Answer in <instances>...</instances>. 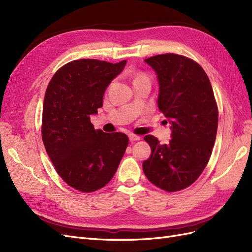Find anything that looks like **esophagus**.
I'll use <instances>...</instances> for the list:
<instances>
[{
  "mask_svg": "<svg viewBox=\"0 0 252 252\" xmlns=\"http://www.w3.org/2000/svg\"><path fill=\"white\" fill-rule=\"evenodd\" d=\"M129 140H130L131 142L140 141V140H141V136H139V135H136V134H133V133H131V134H129Z\"/></svg>",
  "mask_w": 252,
  "mask_h": 252,
  "instance_id": "obj_1",
  "label": "esophagus"
}]
</instances>
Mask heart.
Instances as JSON below:
<instances>
[{"label":"heart","instance_id":"obj_1","mask_svg":"<svg viewBox=\"0 0 252 252\" xmlns=\"http://www.w3.org/2000/svg\"><path fill=\"white\" fill-rule=\"evenodd\" d=\"M142 75H143V74H140V75H139V77H142Z\"/></svg>","mask_w":252,"mask_h":252}]
</instances>
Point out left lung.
<instances>
[{"instance_id": "1", "label": "left lung", "mask_w": 252, "mask_h": 252, "mask_svg": "<svg viewBox=\"0 0 252 252\" xmlns=\"http://www.w3.org/2000/svg\"><path fill=\"white\" fill-rule=\"evenodd\" d=\"M157 72L158 109L171 123V140L161 145L144 138L151 156L143 163L146 178L165 191L189 187L207 166L216 142L219 110L210 81L195 61L164 53L145 60Z\"/></svg>"}]
</instances>
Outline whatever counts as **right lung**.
Instances as JSON below:
<instances>
[{
  "mask_svg": "<svg viewBox=\"0 0 252 252\" xmlns=\"http://www.w3.org/2000/svg\"><path fill=\"white\" fill-rule=\"evenodd\" d=\"M126 60L112 64L94 59L74 60L53 74L45 93L42 139L49 158L67 185L94 192L108 184L128 146L125 133L94 129L91 114Z\"/></svg>",
  "mask_w": 252,
  "mask_h": 252,
  "instance_id": "add662e5",
  "label": "right lung"
}]
</instances>
